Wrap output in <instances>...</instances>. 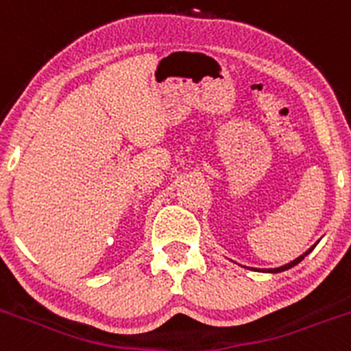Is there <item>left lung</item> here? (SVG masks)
<instances>
[{
	"label": "left lung",
	"mask_w": 351,
	"mask_h": 351,
	"mask_svg": "<svg viewBox=\"0 0 351 351\" xmlns=\"http://www.w3.org/2000/svg\"><path fill=\"white\" fill-rule=\"evenodd\" d=\"M314 245H315V244H314ZM314 245H312V247L308 249V251H305L304 254H302V256H298L297 259H293L292 263H289V265H285V266H280V268H271V269H256V271H265V273H282V271H287V269H290V268H292V266H297L298 263H300L302 259H304L305 256H307L308 252H311L312 249H314Z\"/></svg>",
	"instance_id": "obj_1"
}]
</instances>
